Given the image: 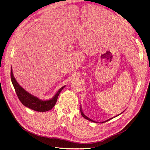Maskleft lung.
<instances>
[{
  "label": "left lung",
  "mask_w": 150,
  "mask_h": 150,
  "mask_svg": "<svg viewBox=\"0 0 150 150\" xmlns=\"http://www.w3.org/2000/svg\"><path fill=\"white\" fill-rule=\"evenodd\" d=\"M80 111H81V115L85 118V119H86L87 120H90V121H91V122H94V123H104V122H108V121H109V120H111V119H113L114 117H117V116H118L119 115H121L122 113H123V112H124V111L123 112H122L121 113H120V114H119L118 115H117V116H114V117H112V118H110V119H109L108 120H105V121H103V122H96V121H94V120H91V119H90L89 117H88L87 116H85V115H84V113H83V112H82V108H81V106L80 107Z\"/></svg>",
  "instance_id": "1"
}]
</instances>
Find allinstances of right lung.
I'll return each instance as SVG.
<instances>
[{
    "instance_id": "add662e5",
    "label": "right lung",
    "mask_w": 150,
    "mask_h": 150,
    "mask_svg": "<svg viewBox=\"0 0 150 150\" xmlns=\"http://www.w3.org/2000/svg\"><path fill=\"white\" fill-rule=\"evenodd\" d=\"M11 78L15 92L20 101L27 108L40 112H47L51 110L55 105L60 93L66 86V85H64L63 87H61L51 99L42 100L31 94L21 86L13 76L12 68L11 70Z\"/></svg>"
}]
</instances>
